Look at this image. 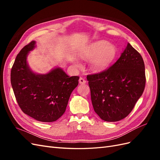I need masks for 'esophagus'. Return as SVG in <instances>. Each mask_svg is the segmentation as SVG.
<instances>
[{"label":"esophagus","instance_id":"1","mask_svg":"<svg viewBox=\"0 0 160 160\" xmlns=\"http://www.w3.org/2000/svg\"><path fill=\"white\" fill-rule=\"evenodd\" d=\"M79 82V83L81 85H84L86 83V81L83 78H82V77H80Z\"/></svg>","mask_w":160,"mask_h":160}]
</instances>
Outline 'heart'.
<instances>
[{
  "label": "heart",
  "instance_id": "1",
  "mask_svg": "<svg viewBox=\"0 0 160 160\" xmlns=\"http://www.w3.org/2000/svg\"><path fill=\"white\" fill-rule=\"evenodd\" d=\"M79 56L83 59L90 61L89 68L94 72H101L111 66L117 56V49L114 45L106 41H95L87 45L79 52ZM76 67H79L75 62Z\"/></svg>",
  "mask_w": 160,
  "mask_h": 160
}]
</instances>
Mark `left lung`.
Masks as SVG:
<instances>
[{
    "label": "left lung",
    "instance_id": "obj_1",
    "mask_svg": "<svg viewBox=\"0 0 160 160\" xmlns=\"http://www.w3.org/2000/svg\"><path fill=\"white\" fill-rule=\"evenodd\" d=\"M95 112L105 122L126 118L142 96L146 85L141 55L127 43L119 59L99 74L88 75Z\"/></svg>",
    "mask_w": 160,
    "mask_h": 160
}]
</instances>
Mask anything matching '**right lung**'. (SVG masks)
<instances>
[{"mask_svg":"<svg viewBox=\"0 0 160 160\" xmlns=\"http://www.w3.org/2000/svg\"><path fill=\"white\" fill-rule=\"evenodd\" d=\"M36 47V41H32L17 55L11 69L12 88L25 114L38 122H55L65 113L79 77L68 76L59 67L44 74L34 72L27 57Z\"/></svg>","mask_w":160,"mask_h":160,"instance_id":"1","label":"right lung"}]
</instances>
